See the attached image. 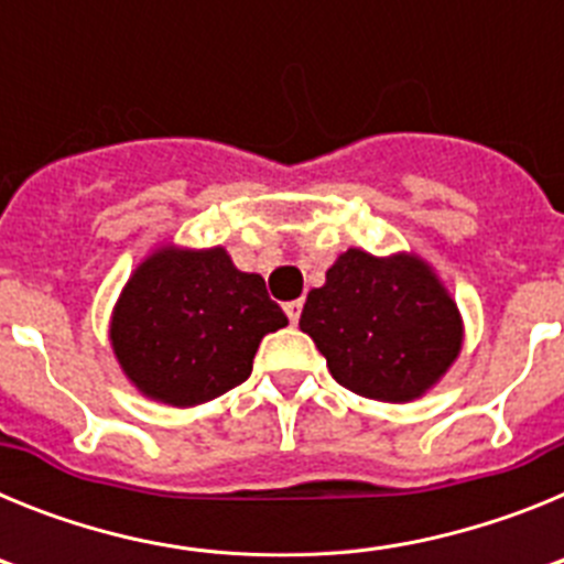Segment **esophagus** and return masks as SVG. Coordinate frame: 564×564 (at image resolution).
<instances>
[{
	"mask_svg": "<svg viewBox=\"0 0 564 564\" xmlns=\"http://www.w3.org/2000/svg\"><path fill=\"white\" fill-rule=\"evenodd\" d=\"M285 313L291 318V325H296L299 316H302V299H293V302H285Z\"/></svg>",
	"mask_w": 564,
	"mask_h": 564,
	"instance_id": "obj_1",
	"label": "esophagus"
}]
</instances>
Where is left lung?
<instances>
[{
    "mask_svg": "<svg viewBox=\"0 0 564 564\" xmlns=\"http://www.w3.org/2000/svg\"><path fill=\"white\" fill-rule=\"evenodd\" d=\"M341 387L410 403L441 383L463 350V316L435 268L412 251L347 248L307 293L299 318Z\"/></svg>",
    "mask_w": 564,
    "mask_h": 564,
    "instance_id": "obj_1",
    "label": "left lung"
}]
</instances>
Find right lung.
<instances>
[{
	"label": "right lung",
	"instance_id": "obj_1",
	"mask_svg": "<svg viewBox=\"0 0 564 564\" xmlns=\"http://www.w3.org/2000/svg\"><path fill=\"white\" fill-rule=\"evenodd\" d=\"M288 325L265 279L223 246L161 242L138 262L109 316V344L143 398L197 406L251 376L259 341Z\"/></svg>",
	"mask_w": 564,
	"mask_h": 564
}]
</instances>
